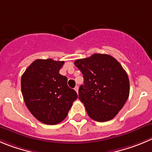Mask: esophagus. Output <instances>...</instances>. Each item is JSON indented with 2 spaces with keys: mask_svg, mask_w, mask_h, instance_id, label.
Listing matches in <instances>:
<instances>
[{
  "mask_svg": "<svg viewBox=\"0 0 152 152\" xmlns=\"http://www.w3.org/2000/svg\"><path fill=\"white\" fill-rule=\"evenodd\" d=\"M75 91H76V92H77V93H78V91H79V87H78V86H76V87H75Z\"/></svg>",
  "mask_w": 152,
  "mask_h": 152,
  "instance_id": "1",
  "label": "esophagus"
}]
</instances>
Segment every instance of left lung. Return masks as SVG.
Returning <instances> with one entry per match:
<instances>
[{
  "instance_id": "obj_1",
  "label": "left lung",
  "mask_w": 152,
  "mask_h": 152,
  "mask_svg": "<svg viewBox=\"0 0 152 152\" xmlns=\"http://www.w3.org/2000/svg\"><path fill=\"white\" fill-rule=\"evenodd\" d=\"M83 75L84 85L79 88V98L88 115L94 121L113 119L122 109L130 93L128 76L113 56L94 54L75 61Z\"/></svg>"
}]
</instances>
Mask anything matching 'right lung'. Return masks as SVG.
Returning <instances> with one entry per match:
<instances>
[{"mask_svg":"<svg viewBox=\"0 0 152 152\" xmlns=\"http://www.w3.org/2000/svg\"><path fill=\"white\" fill-rule=\"evenodd\" d=\"M64 61L37 59L21 79L24 100L31 113L40 122L57 124L66 117L77 94L67 86V78L59 73Z\"/></svg>","mask_w":152,"mask_h":152,"instance_id":"right-lung-1","label":"right lung"}]
</instances>
